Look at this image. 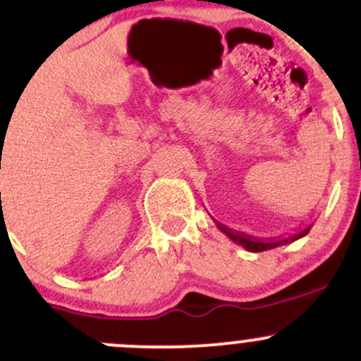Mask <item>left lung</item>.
<instances>
[{
	"label": "left lung",
	"mask_w": 361,
	"mask_h": 361,
	"mask_svg": "<svg viewBox=\"0 0 361 361\" xmlns=\"http://www.w3.org/2000/svg\"><path fill=\"white\" fill-rule=\"evenodd\" d=\"M214 222H215V226H217V228L221 229V231L229 238V240H233L235 243L241 245L243 248H247L248 252H264V250H269V248H276V247H281V245L292 243V241H295V240H299V238L306 236L307 233H310L311 226H313V224H307L306 228L299 229V231H295L293 235H288V236L255 238V236H250V235H245V233L235 231V229H231V228H228V226L217 222L215 219H214Z\"/></svg>",
	"instance_id": "left-lung-1"
}]
</instances>
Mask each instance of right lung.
<instances>
[{
  "label": "right lung",
  "instance_id": "right-lung-1",
  "mask_svg": "<svg viewBox=\"0 0 361 361\" xmlns=\"http://www.w3.org/2000/svg\"><path fill=\"white\" fill-rule=\"evenodd\" d=\"M0 195H1V192H0Z\"/></svg>",
  "mask_w": 361,
  "mask_h": 361
}]
</instances>
